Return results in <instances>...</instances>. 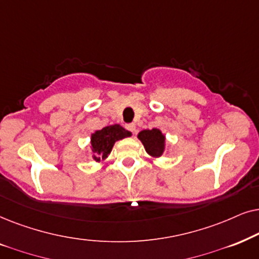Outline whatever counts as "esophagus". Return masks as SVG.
<instances>
[{
	"mask_svg": "<svg viewBox=\"0 0 259 259\" xmlns=\"http://www.w3.org/2000/svg\"><path fill=\"white\" fill-rule=\"evenodd\" d=\"M125 129L129 130V132H132L133 134H136V125L134 123H130V124H126L125 125Z\"/></svg>",
	"mask_w": 259,
	"mask_h": 259,
	"instance_id": "obj_1",
	"label": "esophagus"
}]
</instances>
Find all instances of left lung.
Here are the masks:
<instances>
[{"mask_svg":"<svg viewBox=\"0 0 259 259\" xmlns=\"http://www.w3.org/2000/svg\"><path fill=\"white\" fill-rule=\"evenodd\" d=\"M139 139L143 143L147 153L151 156H161L164 150V136L158 129L142 130L139 134Z\"/></svg>","mask_w":259,"mask_h":259,"instance_id":"left-lung-1","label":"left lung"}]
</instances>
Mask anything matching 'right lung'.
I'll list each match as a JSON object with an SVG mask.
<instances>
[{"label": "right lung", "instance_id": "1", "mask_svg": "<svg viewBox=\"0 0 259 259\" xmlns=\"http://www.w3.org/2000/svg\"><path fill=\"white\" fill-rule=\"evenodd\" d=\"M129 136H132V133L127 132L118 124L105 126L102 130H97L91 136V147L92 151L95 153V160H104V158L108 157L116 141Z\"/></svg>", "mask_w": 259, "mask_h": 259}]
</instances>
